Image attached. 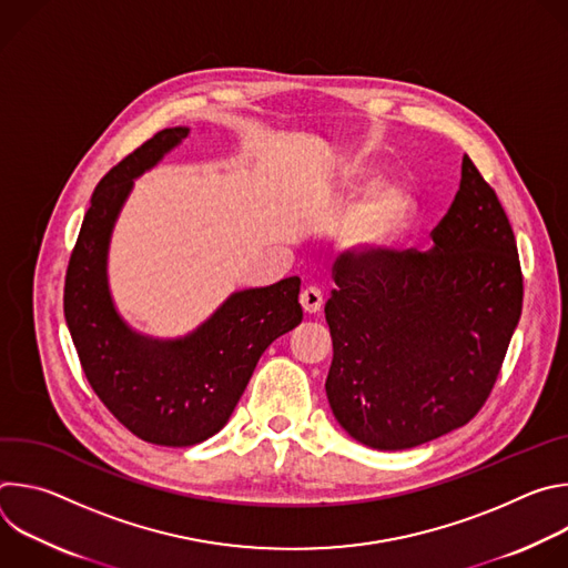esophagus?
Wrapping results in <instances>:
<instances>
[{
	"label": "esophagus",
	"instance_id": "esophagus-1",
	"mask_svg": "<svg viewBox=\"0 0 568 568\" xmlns=\"http://www.w3.org/2000/svg\"><path fill=\"white\" fill-rule=\"evenodd\" d=\"M301 305H303V310L307 312V314H316V312H321V307H323V294H321V290L318 287H305L303 292H301Z\"/></svg>",
	"mask_w": 568,
	"mask_h": 568
}]
</instances>
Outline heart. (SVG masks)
<instances>
[{
	"mask_svg": "<svg viewBox=\"0 0 568 568\" xmlns=\"http://www.w3.org/2000/svg\"><path fill=\"white\" fill-rule=\"evenodd\" d=\"M375 182V175L368 169H355L346 182L351 195H359ZM412 195L402 184L377 186L359 202L344 224L346 247L371 254L386 247L397 237V233L407 224L412 215Z\"/></svg>",
	"mask_w": 568,
	"mask_h": 568,
	"instance_id": "b5f03b06",
	"label": "heart"
}]
</instances>
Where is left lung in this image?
I'll return each instance as SVG.
<instances>
[{
    "mask_svg": "<svg viewBox=\"0 0 568 568\" xmlns=\"http://www.w3.org/2000/svg\"><path fill=\"white\" fill-rule=\"evenodd\" d=\"M429 252H344L326 303L337 423L373 449H409L467 425L488 399L521 316L508 215L474 161Z\"/></svg>",
    "mask_w": 568,
    "mask_h": 568,
    "instance_id": "left-lung-1",
    "label": "left lung"
}]
</instances>
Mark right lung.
Segmentation results:
<instances>
[{
  "label": "right lung",
  "instance_id": "1",
  "mask_svg": "<svg viewBox=\"0 0 568 568\" xmlns=\"http://www.w3.org/2000/svg\"><path fill=\"white\" fill-rule=\"evenodd\" d=\"M189 136L166 128L130 152L99 182L64 278V318L88 382L136 438L191 447L217 434L267 351L296 328L301 278L231 294L182 339H152L119 316L108 287V247L132 180Z\"/></svg>",
  "mask_w": 568,
  "mask_h": 568
}]
</instances>
